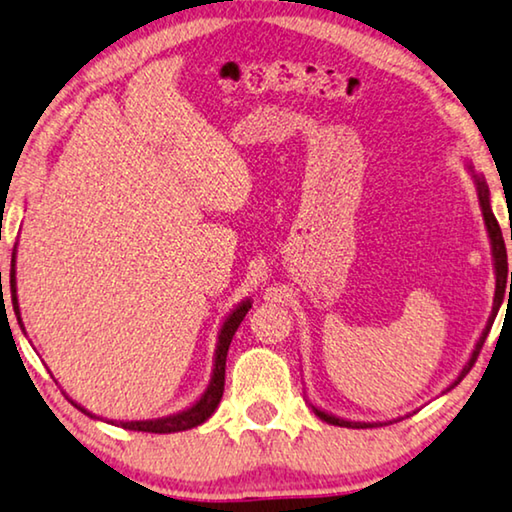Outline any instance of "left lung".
<instances>
[{
	"label": "left lung",
	"instance_id": "1",
	"mask_svg": "<svg viewBox=\"0 0 512 512\" xmlns=\"http://www.w3.org/2000/svg\"><path fill=\"white\" fill-rule=\"evenodd\" d=\"M466 170H469V175L473 177V184H476V191H478V203H480V210H483V219H485V226H487V235H490V244H492V258H494L496 286H499V281L508 277V256H506V244H503V235H501L499 221H496L494 212H492V205H490V187H487L485 177H483V175H478L476 170H473L471 161H466ZM510 277H512V274H510ZM496 311H499V309H496V298H494V309H492L490 321H487L485 330H483V335H480V339L476 342V348H473V353H471L469 362H466V365L462 367V372H459L457 379H455L453 383H450V388H455V385H457L459 381H462L466 374H469V369L473 367V362H476V358H478L480 348H483V342H485L487 332H490V328H492V323H494V318H496ZM450 388H448V390H450ZM309 406H311V411H314L318 418H321L323 422H328V425H335V427L367 429V427H383V425H388V422H397V420H388V422H360V420H346V418H339V416H335V413H328V411L318 409V406H314V404H309ZM399 420H402V418H399Z\"/></svg>",
	"mask_w": 512,
	"mask_h": 512
}]
</instances>
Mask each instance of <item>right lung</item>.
Returning <instances> with one entry per match:
<instances>
[{"label":"right lung","instance_id":"obj_1","mask_svg":"<svg viewBox=\"0 0 512 512\" xmlns=\"http://www.w3.org/2000/svg\"><path fill=\"white\" fill-rule=\"evenodd\" d=\"M11 302H13V311H16L18 323L22 332H25V325H22L20 318V307H18V286H16V247H13V256H11ZM251 309V298H244L242 302L235 305V309L224 318L221 323L219 335H217V348H214V365H212V376L210 383L201 397L196 399L194 404L187 406L184 411H177L173 416H164V418H154V420H117L113 425L131 429V432H152V434H170V432H184V429L198 427L212 416L214 409H217L221 402V395H224V381H226V355H228V346H231V339L235 335V330L240 328L242 318L247 316V311ZM78 411H83L85 416L96 418L94 413H90L83 406L73 402Z\"/></svg>","mask_w":512,"mask_h":512}]
</instances>
